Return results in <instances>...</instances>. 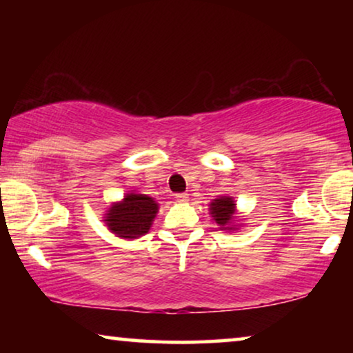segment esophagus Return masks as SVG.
Segmentation results:
<instances>
[{
  "label": "esophagus",
  "mask_w": 353,
  "mask_h": 353,
  "mask_svg": "<svg viewBox=\"0 0 353 353\" xmlns=\"http://www.w3.org/2000/svg\"><path fill=\"white\" fill-rule=\"evenodd\" d=\"M176 201L178 202H188V194H176Z\"/></svg>",
  "instance_id": "esophagus-1"
}]
</instances>
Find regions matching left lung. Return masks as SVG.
I'll list each match as a JSON object with an SVG mask.
<instances>
[{
  "label": "left lung",
  "mask_w": 353,
  "mask_h": 353,
  "mask_svg": "<svg viewBox=\"0 0 353 353\" xmlns=\"http://www.w3.org/2000/svg\"><path fill=\"white\" fill-rule=\"evenodd\" d=\"M209 214L212 220L219 225L221 231H238V209H236V202L231 196H216L214 201L209 204Z\"/></svg>",
  "instance_id": "1"
}]
</instances>
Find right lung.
<instances>
[{"label": "right lung", "instance_id": "add662e5", "mask_svg": "<svg viewBox=\"0 0 353 353\" xmlns=\"http://www.w3.org/2000/svg\"><path fill=\"white\" fill-rule=\"evenodd\" d=\"M159 212L154 197L130 191L123 199L112 202L105 210L103 221L110 233L122 239H138L151 230L152 221Z\"/></svg>", "mask_w": 353, "mask_h": 353}]
</instances>
